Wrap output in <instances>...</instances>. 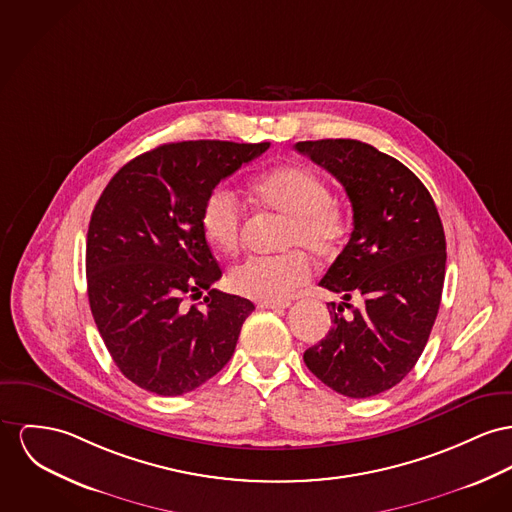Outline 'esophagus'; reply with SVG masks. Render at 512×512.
Segmentation results:
<instances>
[{"label":"esophagus","mask_w":512,"mask_h":512,"mask_svg":"<svg viewBox=\"0 0 512 512\" xmlns=\"http://www.w3.org/2000/svg\"><path fill=\"white\" fill-rule=\"evenodd\" d=\"M287 307H291L289 301H262V303H258V308H268V310H283Z\"/></svg>","instance_id":"obj_1"}]
</instances>
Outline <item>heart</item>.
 Listing matches in <instances>:
<instances>
[{"label": "heart", "instance_id": "heart-1", "mask_svg": "<svg viewBox=\"0 0 512 512\" xmlns=\"http://www.w3.org/2000/svg\"><path fill=\"white\" fill-rule=\"evenodd\" d=\"M250 194L264 211L287 219L279 256L250 258L229 275L235 293L256 301H285L312 275V264L301 247L318 258L338 254L347 233V221L332 200L328 182L318 172L283 165L260 174L250 184ZM204 237L217 252L235 256L242 246L244 215L237 198L215 188L207 194L200 215Z\"/></svg>", "mask_w": 512, "mask_h": 512}]
</instances>
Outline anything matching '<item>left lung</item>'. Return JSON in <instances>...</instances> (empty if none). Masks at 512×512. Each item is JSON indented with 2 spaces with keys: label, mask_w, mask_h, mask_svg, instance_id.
Segmentation results:
<instances>
[{
  "label": "left lung",
  "mask_w": 512,
  "mask_h": 512,
  "mask_svg": "<svg viewBox=\"0 0 512 512\" xmlns=\"http://www.w3.org/2000/svg\"><path fill=\"white\" fill-rule=\"evenodd\" d=\"M295 149L332 172L353 207L349 242L318 283L345 303L328 305L334 326L303 359L332 390L371 398L404 380L427 345L443 295V223L423 182L373 145L318 139ZM351 294L363 308L346 303Z\"/></svg>",
  "instance_id": "obj_1"
}]
</instances>
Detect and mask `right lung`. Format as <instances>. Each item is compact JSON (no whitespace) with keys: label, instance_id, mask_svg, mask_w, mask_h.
Returning <instances> with one entry per match:
<instances>
[{"label":"right lung","instance_id":"add662e5","mask_svg":"<svg viewBox=\"0 0 512 512\" xmlns=\"http://www.w3.org/2000/svg\"><path fill=\"white\" fill-rule=\"evenodd\" d=\"M268 147L217 139L165 143L106 184L87 233V295L108 353L139 388L180 396L233 357L254 305L211 289L221 268L200 215L207 194ZM200 296L202 308L187 303Z\"/></svg>","mask_w":512,"mask_h":512}]
</instances>
